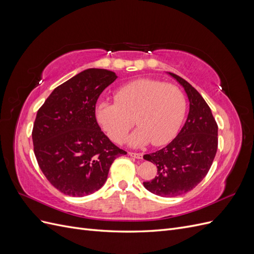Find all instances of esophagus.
Here are the masks:
<instances>
[{"label":"esophagus","mask_w":254,"mask_h":254,"mask_svg":"<svg viewBox=\"0 0 254 254\" xmlns=\"http://www.w3.org/2000/svg\"><path fill=\"white\" fill-rule=\"evenodd\" d=\"M129 156H131L135 159H143V153H141V152H131V151H130Z\"/></svg>","instance_id":"obj_1"}]
</instances>
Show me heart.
<instances>
[{
	"label": "heart",
	"mask_w": 254,
	"mask_h": 254,
	"mask_svg": "<svg viewBox=\"0 0 254 254\" xmlns=\"http://www.w3.org/2000/svg\"><path fill=\"white\" fill-rule=\"evenodd\" d=\"M114 98L115 103L99 102L95 115L107 135L117 143L125 140L134 118L139 128L130 135V144H167L178 132L186 115L187 101L183 92L175 84L157 79L142 78L128 82L115 92Z\"/></svg>",
	"instance_id": "heart-1"
}]
</instances>
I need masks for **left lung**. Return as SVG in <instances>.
Masks as SVG:
<instances>
[{
  "label": "left lung",
  "instance_id": "8db88e82",
  "mask_svg": "<svg viewBox=\"0 0 254 254\" xmlns=\"http://www.w3.org/2000/svg\"><path fill=\"white\" fill-rule=\"evenodd\" d=\"M186 90L190 112L175 139L144 159L156 164L157 176L143 182L146 190L161 197H175L193 190L211 168L218 146V126L200 93L180 76L170 73Z\"/></svg>",
  "mask_w": 254,
  "mask_h": 254
}]
</instances>
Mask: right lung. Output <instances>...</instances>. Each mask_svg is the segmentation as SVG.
<instances>
[{"instance_id":"1","label":"right lung","mask_w":254,"mask_h":254,"mask_svg":"<svg viewBox=\"0 0 254 254\" xmlns=\"http://www.w3.org/2000/svg\"><path fill=\"white\" fill-rule=\"evenodd\" d=\"M118 78L105 68H88L60 84L37 112L33 128L34 152L49 182L73 197L101 189L113 161L127 153L99 127L96 102Z\"/></svg>"}]
</instances>
